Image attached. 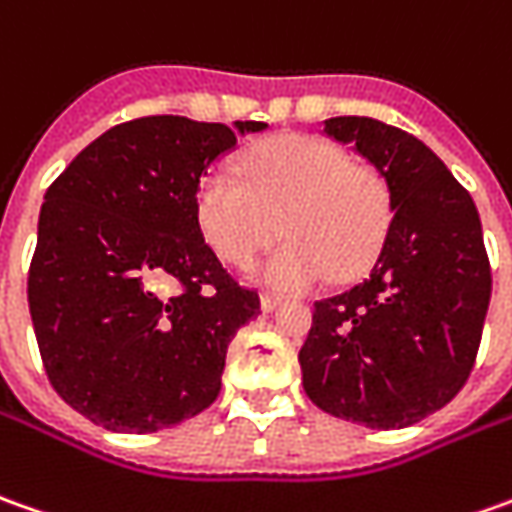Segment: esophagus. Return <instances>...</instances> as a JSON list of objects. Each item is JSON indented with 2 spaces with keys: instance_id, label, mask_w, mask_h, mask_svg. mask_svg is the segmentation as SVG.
Returning <instances> with one entry per match:
<instances>
[{
  "instance_id": "esophagus-1",
  "label": "esophagus",
  "mask_w": 512,
  "mask_h": 512,
  "mask_svg": "<svg viewBox=\"0 0 512 512\" xmlns=\"http://www.w3.org/2000/svg\"><path fill=\"white\" fill-rule=\"evenodd\" d=\"M259 307H262V312L279 310V307H281V298H279V296H273V293H262V296H259Z\"/></svg>"
}]
</instances>
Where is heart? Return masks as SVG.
Returning a JSON list of instances; mask_svg holds the SVG:
<instances>
[{
	"instance_id": "b5f03b06",
	"label": "heart",
	"mask_w": 512,
	"mask_h": 512,
	"mask_svg": "<svg viewBox=\"0 0 512 512\" xmlns=\"http://www.w3.org/2000/svg\"><path fill=\"white\" fill-rule=\"evenodd\" d=\"M233 177L214 168L197 188V225L222 262L248 267L276 236L287 242L256 270L276 290H310L329 276H358L389 228V188L375 168L349 163L341 146L281 135L256 146Z\"/></svg>"
}]
</instances>
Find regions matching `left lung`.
Instances as JSON below:
<instances>
[{"instance_id":"1","label":"left lung","mask_w":512,"mask_h":512,"mask_svg":"<svg viewBox=\"0 0 512 512\" xmlns=\"http://www.w3.org/2000/svg\"><path fill=\"white\" fill-rule=\"evenodd\" d=\"M383 177L392 222L369 276L315 301L298 352L321 411L406 428L451 403L471 375L490 304V262L471 194L423 140L375 118H329Z\"/></svg>"}]
</instances>
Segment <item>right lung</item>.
Returning a JSON list of instances; mask_svg holds the SVG:
<instances>
[{
  "label": "right lung",
  "instance_id": "1",
  "mask_svg": "<svg viewBox=\"0 0 512 512\" xmlns=\"http://www.w3.org/2000/svg\"><path fill=\"white\" fill-rule=\"evenodd\" d=\"M267 123L152 115L92 140L44 194L27 304L58 397L109 431L197 417L259 296L197 225V188L236 137Z\"/></svg>",
  "mask_w": 512,
  "mask_h": 512
}]
</instances>
